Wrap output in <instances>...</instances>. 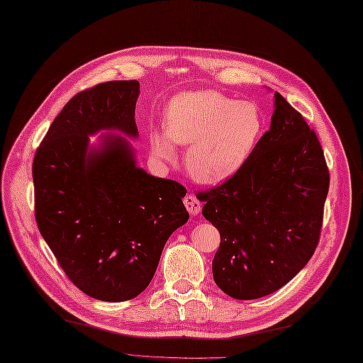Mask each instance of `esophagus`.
<instances>
[{
  "label": "esophagus",
  "instance_id": "obj_1",
  "mask_svg": "<svg viewBox=\"0 0 363 363\" xmlns=\"http://www.w3.org/2000/svg\"><path fill=\"white\" fill-rule=\"evenodd\" d=\"M184 205H186V208H187V211L191 213L192 216H196V214H199L201 213V208H202V203L199 202V199L195 196V195H187L186 198H184Z\"/></svg>",
  "mask_w": 363,
  "mask_h": 363
}]
</instances>
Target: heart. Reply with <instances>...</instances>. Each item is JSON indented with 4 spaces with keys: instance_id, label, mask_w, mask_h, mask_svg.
I'll use <instances>...</instances> for the list:
<instances>
[{
    "instance_id": "b5f03b06",
    "label": "heart",
    "mask_w": 363,
    "mask_h": 363,
    "mask_svg": "<svg viewBox=\"0 0 363 363\" xmlns=\"http://www.w3.org/2000/svg\"><path fill=\"white\" fill-rule=\"evenodd\" d=\"M167 131H153L150 145L158 158L172 162L176 145L189 146L184 162L196 182L229 180L250 160L260 139L262 115L251 101H236L217 91L182 93L165 115Z\"/></svg>"
}]
</instances>
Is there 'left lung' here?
Listing matches in <instances>:
<instances>
[{
    "label": "left lung",
    "mask_w": 363,
    "mask_h": 363,
    "mask_svg": "<svg viewBox=\"0 0 363 363\" xmlns=\"http://www.w3.org/2000/svg\"><path fill=\"white\" fill-rule=\"evenodd\" d=\"M330 172L313 130L274 93L270 130L247 164L208 192L202 216L220 232L217 286L255 300L288 284L312 258L322 228Z\"/></svg>",
    "instance_id": "left-lung-1"
}]
</instances>
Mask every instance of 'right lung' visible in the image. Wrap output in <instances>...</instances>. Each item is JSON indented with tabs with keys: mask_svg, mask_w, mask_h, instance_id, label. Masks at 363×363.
I'll list each match as a JSON object with an SVG mask.
<instances>
[{
	"mask_svg": "<svg viewBox=\"0 0 363 363\" xmlns=\"http://www.w3.org/2000/svg\"><path fill=\"white\" fill-rule=\"evenodd\" d=\"M139 81H109L69 100L32 165L38 229L85 294L127 301L150 284L171 233L189 220L186 189L137 167ZM101 130L97 147L89 135ZM107 135L105 136L104 134Z\"/></svg>",
	"mask_w": 363,
	"mask_h": 363,
	"instance_id": "right-lung-1",
	"label": "right lung"
}]
</instances>
